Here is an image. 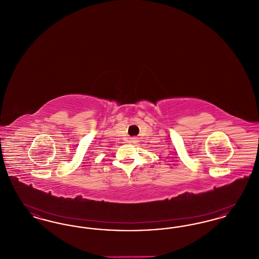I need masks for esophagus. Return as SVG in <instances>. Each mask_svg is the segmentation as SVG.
<instances>
[{
  "label": "esophagus",
  "instance_id": "34e87169",
  "mask_svg": "<svg viewBox=\"0 0 259 259\" xmlns=\"http://www.w3.org/2000/svg\"><path fill=\"white\" fill-rule=\"evenodd\" d=\"M135 140L136 139H133V140H132V141H133V143H134V142H136Z\"/></svg>",
  "mask_w": 259,
  "mask_h": 259
}]
</instances>
